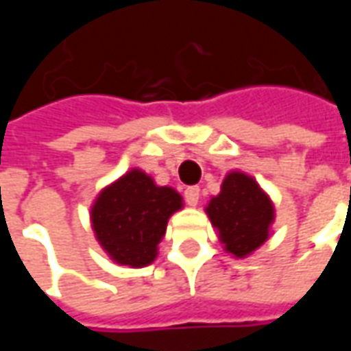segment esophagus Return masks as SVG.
I'll return each instance as SVG.
<instances>
[{
    "mask_svg": "<svg viewBox=\"0 0 351 351\" xmlns=\"http://www.w3.org/2000/svg\"><path fill=\"white\" fill-rule=\"evenodd\" d=\"M184 199H186V203L190 206H195L199 203V188L195 186H191V188H186L184 191Z\"/></svg>",
    "mask_w": 351,
    "mask_h": 351,
    "instance_id": "obj_1",
    "label": "esophagus"
}]
</instances>
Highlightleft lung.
<instances>
[{"label":"left lung","mask_w":351,"mask_h":351,"mask_svg":"<svg viewBox=\"0 0 351 351\" xmlns=\"http://www.w3.org/2000/svg\"><path fill=\"white\" fill-rule=\"evenodd\" d=\"M208 218L220 231L226 250L244 258L259 248L269 237L274 218L272 203L254 178L243 173H231L221 184L218 197L208 203Z\"/></svg>","instance_id":"8db88e82"}]
</instances>
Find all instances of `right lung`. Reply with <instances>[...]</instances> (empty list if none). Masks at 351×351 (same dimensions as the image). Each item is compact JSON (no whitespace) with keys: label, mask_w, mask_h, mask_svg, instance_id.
Returning <instances> with one entry per match:
<instances>
[{"label":"right lung","mask_w":351,"mask_h":351,"mask_svg":"<svg viewBox=\"0 0 351 351\" xmlns=\"http://www.w3.org/2000/svg\"><path fill=\"white\" fill-rule=\"evenodd\" d=\"M182 199L171 188L156 186L150 176L131 171L101 191L92 208L95 237L116 263H152L171 214Z\"/></svg>","instance_id":"1"}]
</instances>
